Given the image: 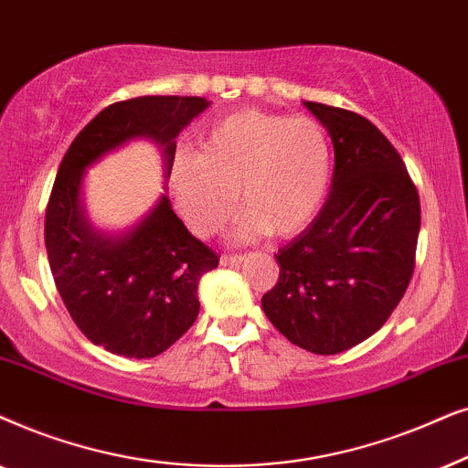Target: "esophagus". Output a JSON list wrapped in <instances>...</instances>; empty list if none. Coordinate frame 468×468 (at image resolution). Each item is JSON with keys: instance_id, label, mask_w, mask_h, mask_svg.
<instances>
[{"instance_id": "1", "label": "esophagus", "mask_w": 468, "mask_h": 468, "mask_svg": "<svg viewBox=\"0 0 468 468\" xmlns=\"http://www.w3.org/2000/svg\"><path fill=\"white\" fill-rule=\"evenodd\" d=\"M244 257H239V254H222L220 257V265L224 267H230V265H239Z\"/></svg>"}]
</instances>
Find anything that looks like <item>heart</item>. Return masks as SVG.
Returning <instances> with one entry per match:
<instances>
[{"label": "heart", "instance_id": "b5f03b06", "mask_svg": "<svg viewBox=\"0 0 468 468\" xmlns=\"http://www.w3.org/2000/svg\"><path fill=\"white\" fill-rule=\"evenodd\" d=\"M171 192L188 227L214 235L239 207L248 214L235 241L270 230L291 238L319 214L332 184V147L310 117L239 111L216 122L197 155L179 154L169 169Z\"/></svg>", "mask_w": 468, "mask_h": 468}]
</instances>
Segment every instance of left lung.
<instances>
[{
	"label": "left lung",
	"instance_id": "left-lung-1",
	"mask_svg": "<svg viewBox=\"0 0 468 468\" xmlns=\"http://www.w3.org/2000/svg\"><path fill=\"white\" fill-rule=\"evenodd\" d=\"M303 104L332 136V190L310 227L278 250V282L261 303L292 345L335 355L378 332L400 303L415 267L420 195L375 123Z\"/></svg>",
	"mask_w": 468,
	"mask_h": 468
}]
</instances>
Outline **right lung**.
Wrapping results in <instances>:
<instances>
[{
  "label": "right lung",
  "instance_id": "1",
  "mask_svg": "<svg viewBox=\"0 0 468 468\" xmlns=\"http://www.w3.org/2000/svg\"><path fill=\"white\" fill-rule=\"evenodd\" d=\"M209 102L198 96H141L115 102L77 134L61 160L45 216L48 265L77 327L123 357L165 353L198 316V280L218 254L184 227L169 197L122 233L91 227L80 203L85 171L134 139L160 147L165 177L176 139Z\"/></svg>",
  "mask_w": 468,
  "mask_h": 468
}]
</instances>
